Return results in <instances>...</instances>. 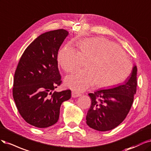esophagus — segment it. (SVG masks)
<instances>
[{"label":"esophagus","instance_id":"1","mask_svg":"<svg viewBox=\"0 0 151 151\" xmlns=\"http://www.w3.org/2000/svg\"><path fill=\"white\" fill-rule=\"evenodd\" d=\"M71 96H72V97H73V98H76V97H78V96H81V94H80L78 93H76V92H75L74 91H72Z\"/></svg>","mask_w":151,"mask_h":151}]
</instances>
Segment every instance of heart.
<instances>
[{
	"label": "heart",
	"mask_w": 151,
	"mask_h": 151,
	"mask_svg": "<svg viewBox=\"0 0 151 151\" xmlns=\"http://www.w3.org/2000/svg\"><path fill=\"white\" fill-rule=\"evenodd\" d=\"M78 50L67 45L59 51L57 60L63 70L73 72L86 61L85 70L67 76L65 85L77 92L96 83L107 88L121 83L130 75L132 65L127 56L114 42L104 37L87 39L77 45Z\"/></svg>",
	"instance_id": "1"
}]
</instances>
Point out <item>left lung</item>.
<instances>
[{
  "instance_id": "8db88e82",
  "label": "left lung",
  "mask_w": 151,
  "mask_h": 151,
  "mask_svg": "<svg viewBox=\"0 0 151 151\" xmlns=\"http://www.w3.org/2000/svg\"><path fill=\"white\" fill-rule=\"evenodd\" d=\"M137 66L134 65L130 76L122 84L89 93L91 99L86 124L99 131L116 127L125 119L132 105L137 90Z\"/></svg>"
}]
</instances>
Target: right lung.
I'll list each match as a JSON object with an SVG mask.
<instances>
[{"label": "right lung", "instance_id": "obj_1", "mask_svg": "<svg viewBox=\"0 0 151 151\" xmlns=\"http://www.w3.org/2000/svg\"><path fill=\"white\" fill-rule=\"evenodd\" d=\"M69 32L58 29L43 33L26 48L14 78L12 93L17 109L28 124L38 128L55 124L70 90L52 91L61 83L58 66V51Z\"/></svg>", "mask_w": 151, "mask_h": 151}]
</instances>
